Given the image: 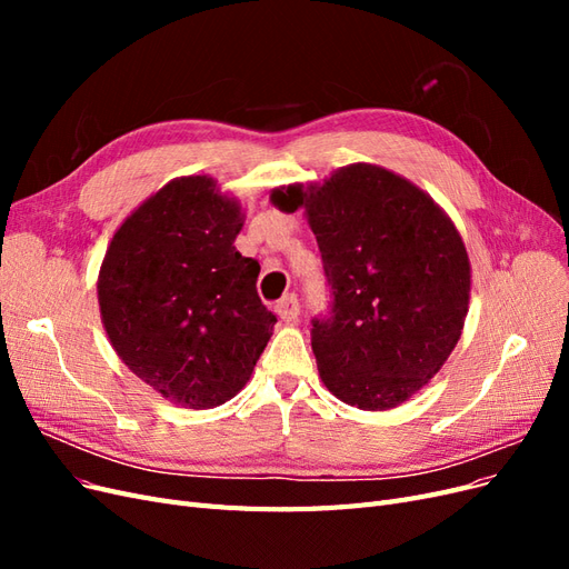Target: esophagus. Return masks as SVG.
Masks as SVG:
<instances>
[{"instance_id": "34e87169", "label": "esophagus", "mask_w": 569, "mask_h": 569, "mask_svg": "<svg viewBox=\"0 0 569 569\" xmlns=\"http://www.w3.org/2000/svg\"><path fill=\"white\" fill-rule=\"evenodd\" d=\"M299 299L297 295H287L284 299L278 301V306H274V313H278L284 322H295L299 318Z\"/></svg>"}]
</instances>
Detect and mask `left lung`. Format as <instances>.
<instances>
[{"mask_svg": "<svg viewBox=\"0 0 569 569\" xmlns=\"http://www.w3.org/2000/svg\"><path fill=\"white\" fill-rule=\"evenodd\" d=\"M270 201L303 209L332 284V316L311 330L322 385L360 410L406 403L449 360L468 318L472 268L449 213L375 163L278 187Z\"/></svg>", "mask_w": 569, "mask_h": 569, "instance_id": "1", "label": "left lung"}]
</instances>
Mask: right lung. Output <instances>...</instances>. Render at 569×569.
<instances>
[{"label": "right lung", "instance_id": "add662e5", "mask_svg": "<svg viewBox=\"0 0 569 569\" xmlns=\"http://www.w3.org/2000/svg\"><path fill=\"white\" fill-rule=\"evenodd\" d=\"M237 197L209 176L170 180L120 222L97 299L113 351L166 401L206 410L244 389L278 322L261 266L237 251Z\"/></svg>", "mask_w": 569, "mask_h": 569}]
</instances>
